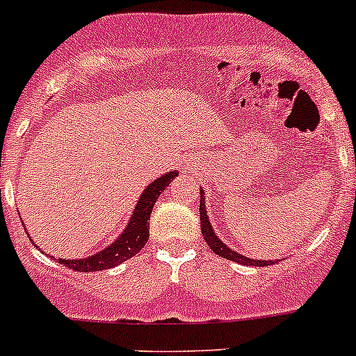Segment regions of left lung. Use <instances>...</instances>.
<instances>
[{"mask_svg": "<svg viewBox=\"0 0 356 356\" xmlns=\"http://www.w3.org/2000/svg\"><path fill=\"white\" fill-rule=\"evenodd\" d=\"M200 195H201V198H200L201 234H203L204 241H207V245L211 248V251H213L215 254H218V257H222V258H227V260L236 261V264L250 265V267H267V265L277 264L279 260H253V258H248V257H245V254L238 253V251H234L232 248H229L227 245H225V243L222 241L217 234H215L213 227H211L210 217H208L207 207H204V191L201 188H200Z\"/></svg>", "mask_w": 356, "mask_h": 356, "instance_id": "8db88e82", "label": "left lung"}]
</instances>
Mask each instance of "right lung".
I'll return each instance as SVG.
<instances>
[{
    "mask_svg": "<svg viewBox=\"0 0 356 356\" xmlns=\"http://www.w3.org/2000/svg\"><path fill=\"white\" fill-rule=\"evenodd\" d=\"M179 175L177 170L167 172L161 177L155 179L148 188L141 193L138 204L134 207V211L131 215V220L125 225L122 234L106 246L105 250L96 251L95 254H89L86 258H74V260H65V258H58L60 264L67 265L68 268L77 272H96V270H106V268H113L117 265L124 264L125 260L132 258L141 251V248L148 243L149 238V215H152L153 207H155L158 196L161 191H165L168 184L174 181ZM53 258V257H51Z\"/></svg>",
    "mask_w": 356,
    "mask_h": 356,
    "instance_id": "obj_1",
    "label": "right lung"
}]
</instances>
